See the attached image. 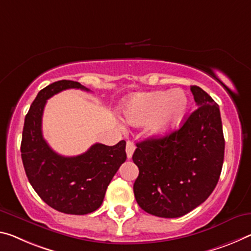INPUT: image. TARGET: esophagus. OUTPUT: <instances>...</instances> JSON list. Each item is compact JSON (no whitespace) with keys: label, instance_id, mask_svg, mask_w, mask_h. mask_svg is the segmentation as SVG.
<instances>
[{"label":"esophagus","instance_id":"esophagus-1","mask_svg":"<svg viewBox=\"0 0 251 251\" xmlns=\"http://www.w3.org/2000/svg\"><path fill=\"white\" fill-rule=\"evenodd\" d=\"M134 151H135V145H134V143H133V142H130V141H128V142L126 143V154H127V157H128V158L132 157V156H133Z\"/></svg>","mask_w":251,"mask_h":251}]
</instances>
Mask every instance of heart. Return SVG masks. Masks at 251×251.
<instances>
[{
    "label": "heart",
    "mask_w": 251,
    "mask_h": 251,
    "mask_svg": "<svg viewBox=\"0 0 251 251\" xmlns=\"http://www.w3.org/2000/svg\"><path fill=\"white\" fill-rule=\"evenodd\" d=\"M189 106V99L180 89L140 94L126 102L124 116L132 125L149 123L155 136H165L176 128Z\"/></svg>",
    "instance_id": "b5f03b06"
}]
</instances>
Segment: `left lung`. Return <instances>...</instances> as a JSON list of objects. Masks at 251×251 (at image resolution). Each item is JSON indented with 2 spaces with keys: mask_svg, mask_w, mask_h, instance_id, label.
<instances>
[{
  "mask_svg": "<svg viewBox=\"0 0 251 251\" xmlns=\"http://www.w3.org/2000/svg\"><path fill=\"white\" fill-rule=\"evenodd\" d=\"M198 108L180 128L164 137L137 143L133 161L138 205L161 218H178L209 198L220 177L225 138L220 109L198 86H191Z\"/></svg>",
  "mask_w": 251,
  "mask_h": 251,
  "instance_id": "8db88e82",
  "label": "left lung"
}]
</instances>
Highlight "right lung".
<instances>
[{"label": "right lung", "instance_id": "1", "mask_svg": "<svg viewBox=\"0 0 251 251\" xmlns=\"http://www.w3.org/2000/svg\"><path fill=\"white\" fill-rule=\"evenodd\" d=\"M66 89L90 91L73 80L40 90L25 119L21 157L27 180L48 205L67 214H87L101 205L107 186L126 161V142L114 146L96 143L77 156L55 153L43 138L42 115L48 99Z\"/></svg>", "mask_w": 251, "mask_h": 251}]
</instances>
